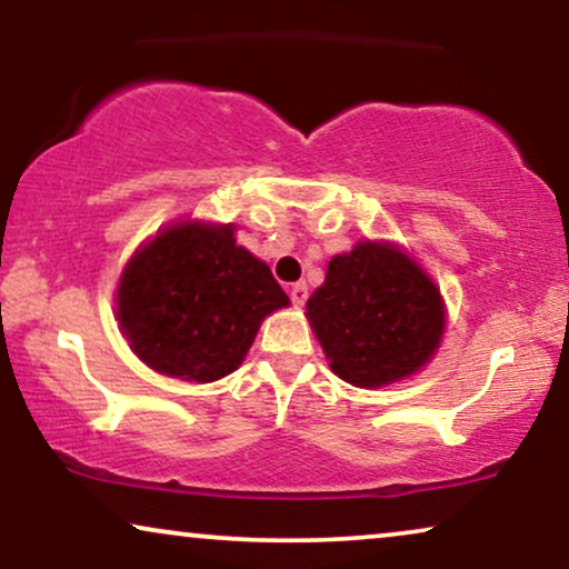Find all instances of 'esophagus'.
<instances>
[{
  "instance_id": "obj_1",
  "label": "esophagus",
  "mask_w": 569,
  "mask_h": 569,
  "mask_svg": "<svg viewBox=\"0 0 569 569\" xmlns=\"http://www.w3.org/2000/svg\"><path fill=\"white\" fill-rule=\"evenodd\" d=\"M290 298H292V306H306V300H308V284L306 282H295L292 287H290Z\"/></svg>"
}]
</instances>
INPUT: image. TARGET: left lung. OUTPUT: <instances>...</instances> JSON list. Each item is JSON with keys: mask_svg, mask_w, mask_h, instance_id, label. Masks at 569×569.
<instances>
[{"mask_svg": "<svg viewBox=\"0 0 569 569\" xmlns=\"http://www.w3.org/2000/svg\"><path fill=\"white\" fill-rule=\"evenodd\" d=\"M306 318L341 380L380 388L432 360L446 333V300L401 246L360 240L329 261Z\"/></svg>", "mask_w": 569, "mask_h": 569, "instance_id": "1", "label": "left lung"}]
</instances>
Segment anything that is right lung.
Returning <instances> with one entry per match:
<instances>
[{"instance_id": "right-lung-1", "label": "right lung", "mask_w": 569, "mask_h": 569, "mask_svg": "<svg viewBox=\"0 0 569 569\" xmlns=\"http://www.w3.org/2000/svg\"><path fill=\"white\" fill-rule=\"evenodd\" d=\"M290 306L236 224L173 222L139 246L116 287V321L147 368L212 383L240 368L267 316Z\"/></svg>"}]
</instances>
